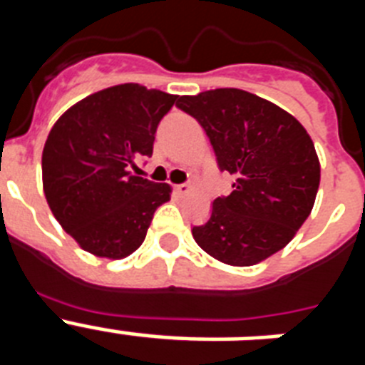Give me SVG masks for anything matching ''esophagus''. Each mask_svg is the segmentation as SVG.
I'll return each mask as SVG.
<instances>
[{
	"label": "esophagus",
	"instance_id": "obj_1",
	"mask_svg": "<svg viewBox=\"0 0 365 365\" xmlns=\"http://www.w3.org/2000/svg\"><path fill=\"white\" fill-rule=\"evenodd\" d=\"M175 193L177 195H186V193H190V185H177Z\"/></svg>",
	"mask_w": 365,
	"mask_h": 365
}]
</instances>
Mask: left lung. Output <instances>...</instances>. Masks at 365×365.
Wrapping results in <instances>:
<instances>
[{"instance_id": "8db88e82", "label": "left lung", "mask_w": 365, "mask_h": 365, "mask_svg": "<svg viewBox=\"0 0 365 365\" xmlns=\"http://www.w3.org/2000/svg\"><path fill=\"white\" fill-rule=\"evenodd\" d=\"M214 146L221 172L235 177L217 197L195 243L232 267H250L291 243L311 214L320 186V160L302 124L279 106L225 87L180 96Z\"/></svg>"}]
</instances>
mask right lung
Wrapping results in <instances>:
<instances>
[{
    "mask_svg": "<svg viewBox=\"0 0 365 365\" xmlns=\"http://www.w3.org/2000/svg\"><path fill=\"white\" fill-rule=\"evenodd\" d=\"M175 102L177 95L120 83L76 102L53 125L41 155L45 199L86 252L128 257L170 201L172 186L130 168L151 157L157 125Z\"/></svg>",
    "mask_w": 365,
    "mask_h": 365,
    "instance_id": "1",
    "label": "right lung"
}]
</instances>
